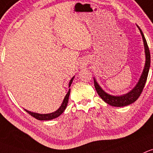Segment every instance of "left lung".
Returning a JSON list of instances; mask_svg holds the SVG:
<instances>
[{
    "label": "left lung",
    "instance_id": "1",
    "mask_svg": "<svg viewBox=\"0 0 153 153\" xmlns=\"http://www.w3.org/2000/svg\"><path fill=\"white\" fill-rule=\"evenodd\" d=\"M138 29L140 30V32H141V35H142L143 40H144V48H145L146 62L142 74H141V78H140L139 81H138L136 86L131 91L127 93V94H124L123 96H119V97H115V96H111L110 94H108L107 93H105L101 88L100 86L98 85V83L95 80V79H94V86H95V88L97 90L98 94L106 103L111 105V106L124 107L133 103L140 97L141 94L142 93L143 89H144V85H145L148 73H149V67H150V52H149V47H148L147 40H146L145 37H144L142 31H141L139 27H138Z\"/></svg>",
    "mask_w": 153,
    "mask_h": 153
}]
</instances>
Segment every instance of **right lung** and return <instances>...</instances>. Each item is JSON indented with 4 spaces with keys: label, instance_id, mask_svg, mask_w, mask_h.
<instances>
[{
    "label": "right lung",
    "instance_id": "right-lung-1",
    "mask_svg": "<svg viewBox=\"0 0 153 153\" xmlns=\"http://www.w3.org/2000/svg\"><path fill=\"white\" fill-rule=\"evenodd\" d=\"M73 79H74V77L70 80V82H69V87H70L71 85ZM70 92H71V90L69 89L68 92V94H66L65 99H64L60 108H59L57 111L53 112V113H48V114H40V113H32V112L26 111V110H25V111L27 112L29 114L31 115V116H33V117L35 118V119H38V120H51V119H55V118L60 116V115L63 113V111L65 110L66 107H67L68 105V98H69V95H70Z\"/></svg>",
    "mask_w": 153,
    "mask_h": 153
}]
</instances>
